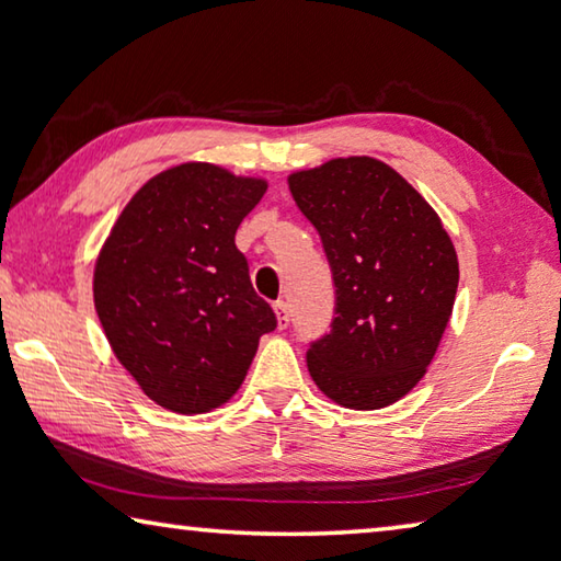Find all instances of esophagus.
<instances>
[{"label":"esophagus","instance_id":"esophagus-1","mask_svg":"<svg viewBox=\"0 0 561 561\" xmlns=\"http://www.w3.org/2000/svg\"><path fill=\"white\" fill-rule=\"evenodd\" d=\"M274 314H277V327L287 329L289 327V307L287 301H274Z\"/></svg>","mask_w":561,"mask_h":561}]
</instances>
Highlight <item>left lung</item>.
Returning a JSON list of instances; mask_svg holds the SVG:
<instances>
[{"instance_id": "left-lung-1", "label": "left lung", "mask_w": 561, "mask_h": 561, "mask_svg": "<svg viewBox=\"0 0 561 561\" xmlns=\"http://www.w3.org/2000/svg\"><path fill=\"white\" fill-rule=\"evenodd\" d=\"M336 287L331 331L307 366L331 401L376 411L421 381L448 327L458 257L438 215L374 158H336L289 178Z\"/></svg>"}]
</instances>
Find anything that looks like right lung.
Segmentation results:
<instances>
[{"label":"right lung","mask_w":561,"mask_h":561,"mask_svg":"<svg viewBox=\"0 0 561 561\" xmlns=\"http://www.w3.org/2000/svg\"><path fill=\"white\" fill-rule=\"evenodd\" d=\"M267 190L207 163L170 168L133 195L103 244L93 299L113 354L146 396L205 413L244 381L277 314L254 291L234 232Z\"/></svg>","instance_id":"right-lung-1"}]
</instances>
